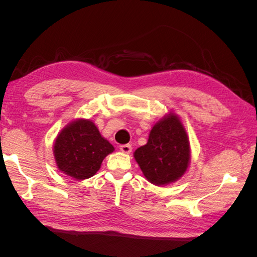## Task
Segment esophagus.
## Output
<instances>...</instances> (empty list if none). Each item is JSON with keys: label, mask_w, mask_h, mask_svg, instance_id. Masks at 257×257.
<instances>
[{"label": "esophagus", "mask_w": 257, "mask_h": 257, "mask_svg": "<svg viewBox=\"0 0 257 257\" xmlns=\"http://www.w3.org/2000/svg\"><path fill=\"white\" fill-rule=\"evenodd\" d=\"M120 150L123 152V153H131L132 152V146L131 145H122L120 146Z\"/></svg>", "instance_id": "esophagus-1"}]
</instances>
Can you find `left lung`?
<instances>
[{
	"mask_svg": "<svg viewBox=\"0 0 257 257\" xmlns=\"http://www.w3.org/2000/svg\"><path fill=\"white\" fill-rule=\"evenodd\" d=\"M134 159L150 183L162 186L176 182L191 163L189 136L179 115L170 111L154 124L145 146Z\"/></svg>",
	"mask_w": 257,
	"mask_h": 257,
	"instance_id": "1",
	"label": "left lung"
}]
</instances>
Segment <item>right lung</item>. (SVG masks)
<instances>
[{
	"instance_id": "1",
	"label": "right lung",
	"mask_w": 257,
	"mask_h": 257,
	"mask_svg": "<svg viewBox=\"0 0 257 257\" xmlns=\"http://www.w3.org/2000/svg\"><path fill=\"white\" fill-rule=\"evenodd\" d=\"M114 151L89 119H76L59 132L53 143V157L58 169L76 180L94 176L103 160Z\"/></svg>"
}]
</instances>
